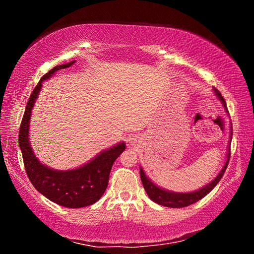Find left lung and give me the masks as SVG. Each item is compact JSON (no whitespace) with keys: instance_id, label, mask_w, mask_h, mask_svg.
I'll use <instances>...</instances> for the list:
<instances>
[{"instance_id":"obj_1","label":"left lung","mask_w":254,"mask_h":254,"mask_svg":"<svg viewBox=\"0 0 254 254\" xmlns=\"http://www.w3.org/2000/svg\"><path fill=\"white\" fill-rule=\"evenodd\" d=\"M215 93H216L217 97L220 98L221 102L223 103L224 107H226V102L224 100V97L221 95V93L217 91L216 88H214ZM232 139V135H231ZM231 144V143H230ZM231 147V145H229ZM230 148H229V153H227V160L225 162L224 167L216 178H215L212 183L208 184L207 186H205L204 188H200L199 190L197 191H192V192H185V194H182V192H170L167 190H163V189L159 188L156 186L151 180H149L147 177H145L144 171L140 168V176H141V182H142L143 187L147 191L148 196L151 198L154 203H157L159 205L166 206V207H173V208H179V207H186V206H189L191 204L196 203V201L200 200L203 197H205L207 194H209L210 191L213 190V188L216 186V185L220 183L221 178L224 175L225 170L227 168V165H229L230 161Z\"/></svg>"}]
</instances>
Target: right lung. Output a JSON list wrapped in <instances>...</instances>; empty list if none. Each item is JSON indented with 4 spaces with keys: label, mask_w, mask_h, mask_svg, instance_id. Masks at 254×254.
I'll use <instances>...</instances> for the list:
<instances>
[{
    "label": "right lung",
    "mask_w": 254,
    "mask_h": 254,
    "mask_svg": "<svg viewBox=\"0 0 254 254\" xmlns=\"http://www.w3.org/2000/svg\"><path fill=\"white\" fill-rule=\"evenodd\" d=\"M75 62L54 67L41 77L34 87L25 106L19 131V145L22 152L24 168L30 182L38 191L54 203L70 208H79L92 205L101 198L109 185L110 173L114 161L121 154L126 144L123 142L102 152L91 162L74 170L57 171L38 161L29 144V123L31 110L40 92L42 80L55 71L70 67Z\"/></svg>",
    "instance_id": "obj_1"
}]
</instances>
